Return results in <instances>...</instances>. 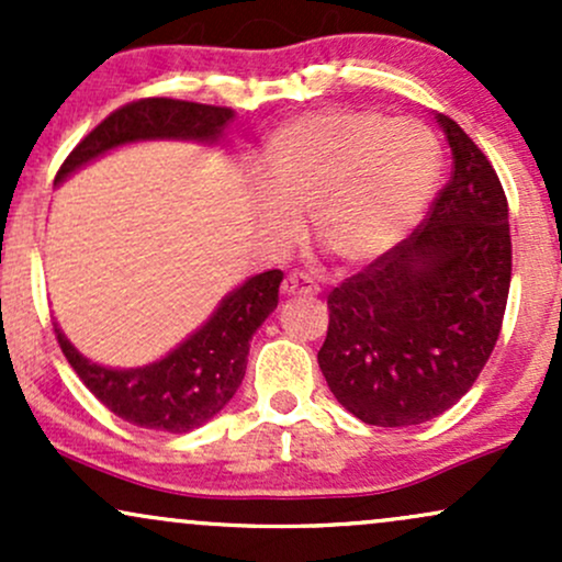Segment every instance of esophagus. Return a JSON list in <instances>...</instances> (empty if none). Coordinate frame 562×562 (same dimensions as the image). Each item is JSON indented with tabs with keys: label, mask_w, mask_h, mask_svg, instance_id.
<instances>
[{
	"label": "esophagus",
	"mask_w": 562,
	"mask_h": 562,
	"mask_svg": "<svg viewBox=\"0 0 562 562\" xmlns=\"http://www.w3.org/2000/svg\"><path fill=\"white\" fill-rule=\"evenodd\" d=\"M282 293L285 295H317L319 288L308 274L293 272L285 277V282H282Z\"/></svg>",
	"instance_id": "obj_1"
}]
</instances>
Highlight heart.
<instances>
[{"label": "heart", "mask_w": 562, "mask_h": 562, "mask_svg": "<svg viewBox=\"0 0 562 562\" xmlns=\"http://www.w3.org/2000/svg\"><path fill=\"white\" fill-rule=\"evenodd\" d=\"M441 150L417 121L327 108L293 119L269 139L256 218L274 243L301 232L312 211L317 243L340 263L380 259L423 216Z\"/></svg>", "instance_id": "b5f03b06"}]
</instances>
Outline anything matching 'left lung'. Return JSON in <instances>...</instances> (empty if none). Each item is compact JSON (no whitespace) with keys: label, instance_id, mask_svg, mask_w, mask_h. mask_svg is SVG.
<instances>
[{"label":"left lung","instance_id":"obj_1","mask_svg":"<svg viewBox=\"0 0 562 562\" xmlns=\"http://www.w3.org/2000/svg\"><path fill=\"white\" fill-rule=\"evenodd\" d=\"M451 177L428 216L327 295L317 362L333 396L367 425H420L460 402L505 317L513 243L507 198L481 147L436 115Z\"/></svg>","mask_w":562,"mask_h":562}]
</instances>
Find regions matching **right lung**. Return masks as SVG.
Returning <instances> with one entry per match:
<instances>
[{
    "mask_svg": "<svg viewBox=\"0 0 562 562\" xmlns=\"http://www.w3.org/2000/svg\"><path fill=\"white\" fill-rule=\"evenodd\" d=\"M235 119L232 108L145 97L119 108L70 150L55 184L113 147L142 139H195L214 145ZM282 272L250 277L218 303L200 330L158 362L113 370L89 362L55 325L57 344L81 383L121 420L160 434H187L227 406L245 378L254 333L277 308Z\"/></svg>",
    "mask_w": 562,
    "mask_h": 562,
    "instance_id": "right-lung-1",
    "label": "right lung"
}]
</instances>
